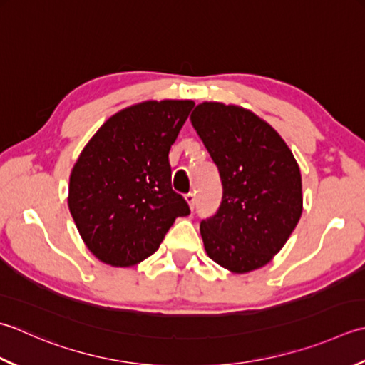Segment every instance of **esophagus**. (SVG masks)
<instances>
[{
	"label": "esophagus",
	"mask_w": 365,
	"mask_h": 365,
	"mask_svg": "<svg viewBox=\"0 0 365 365\" xmlns=\"http://www.w3.org/2000/svg\"><path fill=\"white\" fill-rule=\"evenodd\" d=\"M185 201L188 202L190 209H192V207H195V192H188V195H185Z\"/></svg>",
	"instance_id": "esophagus-1"
}]
</instances>
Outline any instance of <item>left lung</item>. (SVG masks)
I'll return each mask as SVG.
<instances>
[{
  "label": "left lung",
  "instance_id": "obj_1",
  "mask_svg": "<svg viewBox=\"0 0 365 365\" xmlns=\"http://www.w3.org/2000/svg\"><path fill=\"white\" fill-rule=\"evenodd\" d=\"M190 120L223 183L217 215L201 223L205 253L232 274L261 269L302 215L294 155L266 120L242 106L205 101Z\"/></svg>",
  "mask_w": 365,
  "mask_h": 365
}]
</instances>
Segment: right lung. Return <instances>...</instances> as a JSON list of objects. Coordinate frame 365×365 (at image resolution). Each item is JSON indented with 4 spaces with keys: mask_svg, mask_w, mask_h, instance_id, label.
Segmentation results:
<instances>
[{
    "mask_svg": "<svg viewBox=\"0 0 365 365\" xmlns=\"http://www.w3.org/2000/svg\"><path fill=\"white\" fill-rule=\"evenodd\" d=\"M191 99L142 101L104 121L69 175L68 207L93 256L133 267L160 248L177 217L190 213L170 187L169 150Z\"/></svg>",
    "mask_w": 365,
    "mask_h": 365,
    "instance_id": "add662e5",
    "label": "right lung"
}]
</instances>
